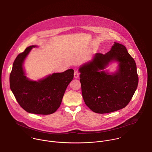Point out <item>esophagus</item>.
I'll list each match as a JSON object with an SVG mask.
<instances>
[{
    "instance_id": "esophagus-1",
    "label": "esophagus",
    "mask_w": 152,
    "mask_h": 152,
    "mask_svg": "<svg viewBox=\"0 0 152 152\" xmlns=\"http://www.w3.org/2000/svg\"><path fill=\"white\" fill-rule=\"evenodd\" d=\"M79 76V73L77 71H75L74 73V77L75 78H78Z\"/></svg>"
}]
</instances>
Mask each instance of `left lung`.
Masks as SVG:
<instances>
[{"label": "left lung", "mask_w": 152, "mask_h": 152, "mask_svg": "<svg viewBox=\"0 0 152 152\" xmlns=\"http://www.w3.org/2000/svg\"><path fill=\"white\" fill-rule=\"evenodd\" d=\"M112 60L119 62L118 72L109 75L99 72ZM79 72L83 100L96 113H110L124 108L137 88L136 62L126 47L117 42L106 54L96 53L92 61L81 66Z\"/></svg>", "instance_id": "obj_1"}]
</instances>
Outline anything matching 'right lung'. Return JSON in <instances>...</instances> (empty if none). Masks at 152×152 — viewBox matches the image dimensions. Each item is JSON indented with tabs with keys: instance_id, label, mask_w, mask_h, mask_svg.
<instances>
[{
	"instance_id": "1",
	"label": "right lung",
	"mask_w": 152,
	"mask_h": 152,
	"mask_svg": "<svg viewBox=\"0 0 152 152\" xmlns=\"http://www.w3.org/2000/svg\"><path fill=\"white\" fill-rule=\"evenodd\" d=\"M27 47L15 58L10 74V88L19 105L26 112L48 115L60 106L65 91L73 79L74 70L53 73L38 82L25 76L23 62L32 47Z\"/></svg>"
}]
</instances>
